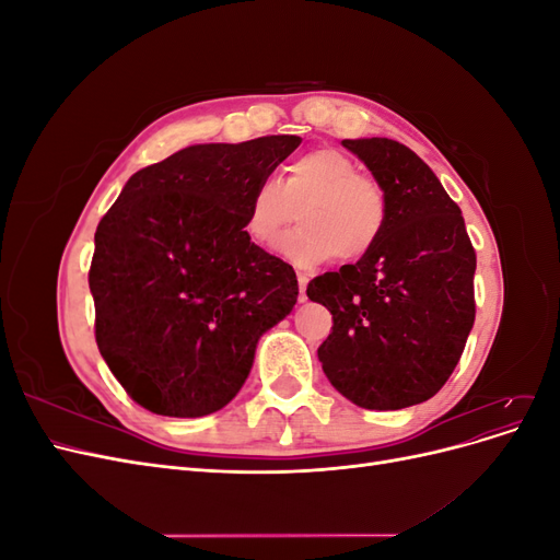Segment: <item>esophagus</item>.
<instances>
[{"label":"esophagus","instance_id":"obj_1","mask_svg":"<svg viewBox=\"0 0 560 560\" xmlns=\"http://www.w3.org/2000/svg\"><path fill=\"white\" fill-rule=\"evenodd\" d=\"M296 278H299V301H306L308 299L306 296V287H308L311 276L308 273H296Z\"/></svg>","mask_w":560,"mask_h":560}]
</instances>
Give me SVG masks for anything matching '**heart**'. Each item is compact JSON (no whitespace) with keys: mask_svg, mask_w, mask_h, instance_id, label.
<instances>
[{"mask_svg":"<svg viewBox=\"0 0 560 560\" xmlns=\"http://www.w3.org/2000/svg\"><path fill=\"white\" fill-rule=\"evenodd\" d=\"M301 217V226L278 241L276 249L299 268L338 257L354 264L369 257L383 238L389 202L383 184L348 154L331 147L306 151L284 167L278 182L264 179L249 196L245 231L266 245Z\"/></svg>","mask_w":560,"mask_h":560,"instance_id":"obj_1","label":"heart"}]
</instances>
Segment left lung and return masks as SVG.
I'll use <instances>...</instances> for the list:
<instances>
[{
    "label": "left lung",
    "instance_id": "1",
    "mask_svg": "<svg viewBox=\"0 0 560 560\" xmlns=\"http://www.w3.org/2000/svg\"><path fill=\"white\" fill-rule=\"evenodd\" d=\"M387 194L383 238L369 257L308 282L331 313L317 348L329 383L362 409L428 401L460 362L477 315V252L460 208L409 147L387 138L343 140Z\"/></svg>",
    "mask_w": 560,
    "mask_h": 560
}]
</instances>
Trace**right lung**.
Returning <instances> with one entry per match:
<instances>
[{"mask_svg": "<svg viewBox=\"0 0 560 560\" xmlns=\"http://www.w3.org/2000/svg\"><path fill=\"white\" fill-rule=\"evenodd\" d=\"M301 144L270 135L186 147L135 173L95 231V341L128 397L208 416L243 387L259 336L299 296L290 264L249 241V196Z\"/></svg>", "mask_w": 560, "mask_h": 560, "instance_id": "1", "label": "right lung"}]
</instances>
